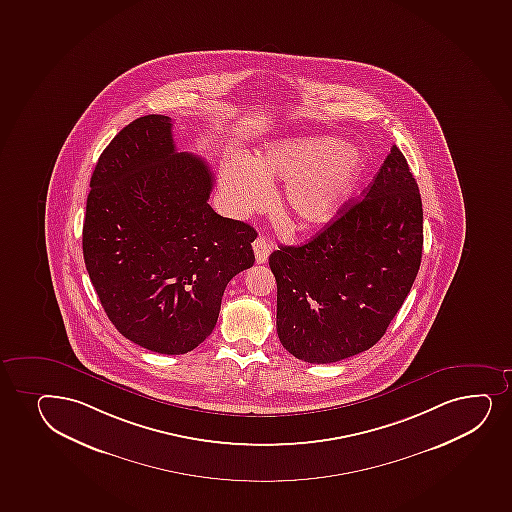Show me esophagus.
<instances>
[{
    "label": "esophagus",
    "instance_id": "34e87169",
    "mask_svg": "<svg viewBox=\"0 0 512 512\" xmlns=\"http://www.w3.org/2000/svg\"><path fill=\"white\" fill-rule=\"evenodd\" d=\"M254 256H256V263L263 265L268 261V256L271 253V242L266 239L265 235H259L258 239L253 244Z\"/></svg>",
    "mask_w": 512,
    "mask_h": 512
}]
</instances>
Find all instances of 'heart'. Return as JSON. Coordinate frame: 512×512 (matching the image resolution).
I'll use <instances>...</instances> for the list:
<instances>
[{
  "label": "heart",
  "instance_id": "obj_1",
  "mask_svg": "<svg viewBox=\"0 0 512 512\" xmlns=\"http://www.w3.org/2000/svg\"><path fill=\"white\" fill-rule=\"evenodd\" d=\"M365 169L360 148L335 136H306L270 143L254 162L242 155L225 157L220 184L230 208L244 213L266 205L268 181H287L283 208L300 229H312L338 215Z\"/></svg>",
  "mask_w": 512,
  "mask_h": 512
}]
</instances>
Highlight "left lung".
Wrapping results in <instances>:
<instances>
[{
    "mask_svg": "<svg viewBox=\"0 0 512 512\" xmlns=\"http://www.w3.org/2000/svg\"><path fill=\"white\" fill-rule=\"evenodd\" d=\"M422 246L418 184L393 145L362 200L312 241L271 253L283 348L331 364L374 347L412 290Z\"/></svg>",
    "mask_w": 512,
    "mask_h": 512,
    "instance_id": "obj_1",
    "label": "left lung"
}]
</instances>
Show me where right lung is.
Here are the masks:
<instances>
[{
	"label": "right lung",
	"mask_w": 512,
	"mask_h": 512,
	"mask_svg": "<svg viewBox=\"0 0 512 512\" xmlns=\"http://www.w3.org/2000/svg\"><path fill=\"white\" fill-rule=\"evenodd\" d=\"M213 174L179 153L172 119L112 138L90 179L83 259L107 318L140 347L181 355L210 336L224 290L254 265L251 225L208 205Z\"/></svg>",
	"instance_id": "right-lung-1"
}]
</instances>
